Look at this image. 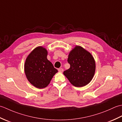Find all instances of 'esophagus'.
I'll list each match as a JSON object with an SVG mask.
<instances>
[{"label": "esophagus", "instance_id": "esophagus-1", "mask_svg": "<svg viewBox=\"0 0 122 122\" xmlns=\"http://www.w3.org/2000/svg\"><path fill=\"white\" fill-rule=\"evenodd\" d=\"M58 71L60 72H62L63 71V69L62 68H59L58 69Z\"/></svg>", "mask_w": 122, "mask_h": 122}]
</instances>
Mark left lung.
I'll use <instances>...</instances> for the list:
<instances>
[{
  "instance_id": "obj_1",
  "label": "left lung",
  "mask_w": 122,
  "mask_h": 122,
  "mask_svg": "<svg viewBox=\"0 0 122 122\" xmlns=\"http://www.w3.org/2000/svg\"><path fill=\"white\" fill-rule=\"evenodd\" d=\"M70 68L63 72L71 83L76 87H82L91 81L95 71L94 58L81 46H76L68 59Z\"/></svg>"
}]
</instances>
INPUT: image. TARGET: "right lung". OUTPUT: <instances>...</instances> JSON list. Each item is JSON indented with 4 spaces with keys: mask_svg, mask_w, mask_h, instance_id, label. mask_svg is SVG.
Returning a JSON list of instances; mask_svg holds the SVG:
<instances>
[{
    "mask_svg": "<svg viewBox=\"0 0 122 122\" xmlns=\"http://www.w3.org/2000/svg\"><path fill=\"white\" fill-rule=\"evenodd\" d=\"M47 51L42 46L35 49L26 59L25 72L27 78L33 86L46 87L58 70L47 59Z\"/></svg>",
    "mask_w": 122,
    "mask_h": 122,
    "instance_id": "1",
    "label": "right lung"
}]
</instances>
